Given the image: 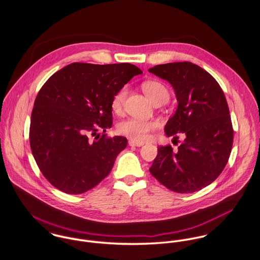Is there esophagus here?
I'll return each mask as SVG.
<instances>
[{
    "label": "esophagus",
    "instance_id": "obj_1",
    "mask_svg": "<svg viewBox=\"0 0 260 260\" xmlns=\"http://www.w3.org/2000/svg\"><path fill=\"white\" fill-rule=\"evenodd\" d=\"M128 145H129L131 147H142L144 144H143V143H137V142H135V141H129V142H128Z\"/></svg>",
    "mask_w": 260,
    "mask_h": 260
}]
</instances>
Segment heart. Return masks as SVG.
<instances>
[{"mask_svg": "<svg viewBox=\"0 0 260 260\" xmlns=\"http://www.w3.org/2000/svg\"><path fill=\"white\" fill-rule=\"evenodd\" d=\"M142 88L145 94L154 104H166L170 99V92L168 88L160 81L146 80L142 83ZM126 92V87L122 86L113 94L110 103L113 112L119 113L122 110ZM156 127L157 123L154 120H145L129 117L121 120L117 124L116 131L119 135L124 136L132 141H135L137 143H144L150 139L151 133L156 131Z\"/></svg>", "mask_w": 260, "mask_h": 260, "instance_id": "1", "label": "heart"}]
</instances>
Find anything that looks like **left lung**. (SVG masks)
<instances>
[{
	"mask_svg": "<svg viewBox=\"0 0 260 260\" xmlns=\"http://www.w3.org/2000/svg\"><path fill=\"white\" fill-rule=\"evenodd\" d=\"M149 71L172 84L179 103L166 135L182 133L186 138L176 152L170 145L158 147L150 172L171 191H199L218 178L231 154L233 126L224 92L210 73L188 61Z\"/></svg>",
	"mask_w": 260,
	"mask_h": 260,
	"instance_id": "1",
	"label": "left lung"
}]
</instances>
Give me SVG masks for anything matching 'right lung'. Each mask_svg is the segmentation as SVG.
I'll list each match as a JSON object with an SVG mask.
<instances>
[{"instance_id":"1","label":"right lung","mask_w":260,"mask_h":260,"mask_svg":"<svg viewBox=\"0 0 260 260\" xmlns=\"http://www.w3.org/2000/svg\"><path fill=\"white\" fill-rule=\"evenodd\" d=\"M142 73L131 63L74 62L43 84L32 110L29 139L39 170L55 188L82 194L110 173L127 140L96 132L111 127L113 94Z\"/></svg>"}]
</instances>
